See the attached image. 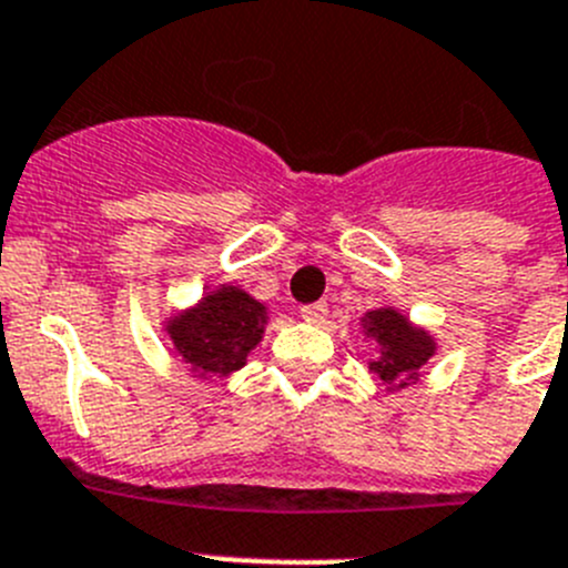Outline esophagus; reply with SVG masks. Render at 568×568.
Segmentation results:
<instances>
[{"label": "esophagus", "mask_w": 568, "mask_h": 568, "mask_svg": "<svg viewBox=\"0 0 568 568\" xmlns=\"http://www.w3.org/2000/svg\"><path fill=\"white\" fill-rule=\"evenodd\" d=\"M300 316H303L305 322H311V325H320V322H325V316H328V305L325 303L303 305V308H300Z\"/></svg>", "instance_id": "34e87169"}]
</instances>
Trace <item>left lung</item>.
<instances>
[{"mask_svg": "<svg viewBox=\"0 0 568 568\" xmlns=\"http://www.w3.org/2000/svg\"><path fill=\"white\" fill-rule=\"evenodd\" d=\"M362 328L379 345V359L367 362V367L390 390H402L410 382H416L418 371L436 354V339L424 328H416L396 308L367 311L362 316Z\"/></svg>", "mask_w": 568, "mask_h": 568, "instance_id": "left-lung-1", "label": "left lung"}]
</instances>
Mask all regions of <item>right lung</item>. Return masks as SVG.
<instances>
[{"label":"right lung","mask_w":568,"mask_h":568,"mask_svg":"<svg viewBox=\"0 0 568 568\" xmlns=\"http://www.w3.org/2000/svg\"><path fill=\"white\" fill-rule=\"evenodd\" d=\"M268 311L237 285H221L163 325L175 354L201 379H226L263 339Z\"/></svg>","instance_id":"right-lung-1"}]
</instances>
